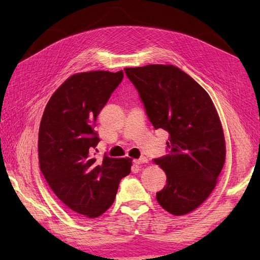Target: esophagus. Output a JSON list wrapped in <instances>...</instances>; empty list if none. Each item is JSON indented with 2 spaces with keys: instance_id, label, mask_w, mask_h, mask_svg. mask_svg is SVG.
<instances>
[{
  "instance_id": "obj_1",
  "label": "esophagus",
  "mask_w": 260,
  "mask_h": 260,
  "mask_svg": "<svg viewBox=\"0 0 260 260\" xmlns=\"http://www.w3.org/2000/svg\"><path fill=\"white\" fill-rule=\"evenodd\" d=\"M134 164H137V165H140V164H144V163H147V158L146 157H144V156H142V157H140V158H137V159H134Z\"/></svg>"
}]
</instances>
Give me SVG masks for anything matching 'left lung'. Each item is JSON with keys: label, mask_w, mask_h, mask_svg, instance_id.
<instances>
[{"label": "left lung", "mask_w": 260, "mask_h": 260, "mask_svg": "<svg viewBox=\"0 0 260 260\" xmlns=\"http://www.w3.org/2000/svg\"><path fill=\"white\" fill-rule=\"evenodd\" d=\"M124 71L154 128L169 133V154L154 159L167 174V185L156 200L174 215L189 213L211 194L224 164L225 142L217 109L208 92L175 66Z\"/></svg>", "instance_id": "obj_1"}]
</instances>
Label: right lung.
<instances>
[{
  "label": "right lung",
  "instance_id": "right-lung-1",
  "mask_svg": "<svg viewBox=\"0 0 260 260\" xmlns=\"http://www.w3.org/2000/svg\"><path fill=\"white\" fill-rule=\"evenodd\" d=\"M123 70L73 75L54 91L39 128V164L49 186L74 212L97 218L112 206L119 181L131 173V158L104 155L96 119L123 80Z\"/></svg>",
  "mask_w": 260,
  "mask_h": 260
}]
</instances>
